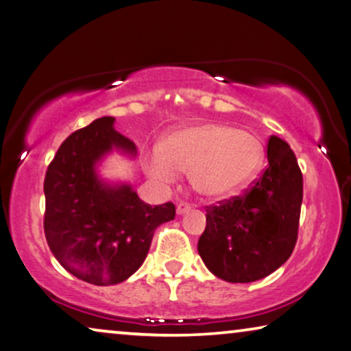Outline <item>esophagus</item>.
Wrapping results in <instances>:
<instances>
[{
	"label": "esophagus",
	"mask_w": 351,
	"mask_h": 351,
	"mask_svg": "<svg viewBox=\"0 0 351 351\" xmlns=\"http://www.w3.org/2000/svg\"><path fill=\"white\" fill-rule=\"evenodd\" d=\"M191 210V206L190 204H186V202H180L179 206H177V215H185L186 212H190Z\"/></svg>",
	"instance_id": "34e87169"
}]
</instances>
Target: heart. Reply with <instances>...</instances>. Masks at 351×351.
I'll use <instances>...</instances> for the list:
<instances>
[{"mask_svg":"<svg viewBox=\"0 0 351 351\" xmlns=\"http://www.w3.org/2000/svg\"><path fill=\"white\" fill-rule=\"evenodd\" d=\"M263 144L252 133L207 122L171 133L145 160V172L160 185L190 171L194 191L208 199L230 196L246 186L263 163Z\"/></svg>","mask_w":351,"mask_h":351,"instance_id":"b5f03b06","label":"heart"}]
</instances>
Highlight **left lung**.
Masks as SVG:
<instances>
[{"label": "left lung", "mask_w": 351, "mask_h": 351, "mask_svg": "<svg viewBox=\"0 0 351 351\" xmlns=\"http://www.w3.org/2000/svg\"><path fill=\"white\" fill-rule=\"evenodd\" d=\"M267 158V169L250 191L207 208L197 251L223 281H258L285 263L295 247L303 176L293 150L281 138L268 139Z\"/></svg>", "instance_id": "obj_1"}]
</instances>
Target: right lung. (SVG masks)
<instances>
[{
    "label": "right lung",
    "instance_id": "obj_1",
    "mask_svg": "<svg viewBox=\"0 0 351 351\" xmlns=\"http://www.w3.org/2000/svg\"><path fill=\"white\" fill-rule=\"evenodd\" d=\"M114 122L105 116L70 134L44 183L47 243L69 273L94 285L130 278L147 257L155 229L176 217L172 202L152 207L130 183L100 176L99 166L112 152L136 157V145Z\"/></svg>",
    "mask_w": 351,
    "mask_h": 351
}]
</instances>
